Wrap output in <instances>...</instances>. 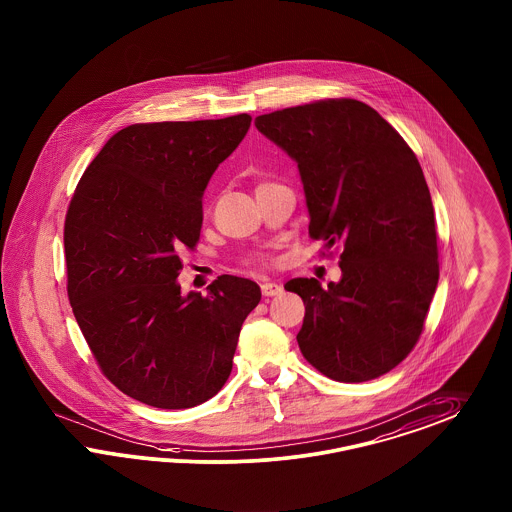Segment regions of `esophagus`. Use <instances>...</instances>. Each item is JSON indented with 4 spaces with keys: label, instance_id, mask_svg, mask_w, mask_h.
Listing matches in <instances>:
<instances>
[{
    "label": "esophagus",
    "instance_id": "esophagus-1",
    "mask_svg": "<svg viewBox=\"0 0 512 512\" xmlns=\"http://www.w3.org/2000/svg\"><path fill=\"white\" fill-rule=\"evenodd\" d=\"M261 291L265 297H278L282 295L283 287L280 283L265 282L261 285Z\"/></svg>",
    "mask_w": 512,
    "mask_h": 512
}]
</instances>
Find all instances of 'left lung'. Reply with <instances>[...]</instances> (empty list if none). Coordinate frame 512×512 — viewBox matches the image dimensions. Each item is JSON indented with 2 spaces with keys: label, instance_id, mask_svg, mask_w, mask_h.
Here are the masks:
<instances>
[{
  "label": "left lung",
  "instance_id": "8db88e82",
  "mask_svg": "<svg viewBox=\"0 0 512 512\" xmlns=\"http://www.w3.org/2000/svg\"><path fill=\"white\" fill-rule=\"evenodd\" d=\"M257 130L297 162L310 236L342 247L338 282L295 278L297 342L336 382L397 367L422 335L439 283L433 202L399 132L357 100H321L259 115Z\"/></svg>",
  "mask_w": 512,
  "mask_h": 512
}]
</instances>
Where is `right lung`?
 Masks as SVG:
<instances>
[{
	"instance_id": "right-lung-1",
	"label": "right lung",
	"mask_w": 512,
	"mask_h": 512,
	"mask_svg": "<svg viewBox=\"0 0 512 512\" xmlns=\"http://www.w3.org/2000/svg\"><path fill=\"white\" fill-rule=\"evenodd\" d=\"M251 117L132 124L113 134L71 198L64 227L73 316L107 378L157 408H191L225 386L261 287L223 274L181 293L183 247L202 196Z\"/></svg>"
}]
</instances>
